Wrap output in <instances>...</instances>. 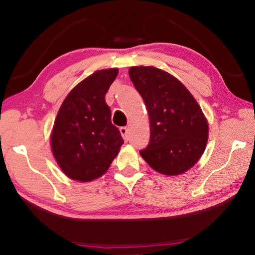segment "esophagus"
I'll use <instances>...</instances> for the list:
<instances>
[{"label": "esophagus", "mask_w": 255, "mask_h": 255, "mask_svg": "<svg viewBox=\"0 0 255 255\" xmlns=\"http://www.w3.org/2000/svg\"><path fill=\"white\" fill-rule=\"evenodd\" d=\"M120 132H121V134H122V136H123V139L125 140V141H128V128H125V127H122V128H120Z\"/></svg>", "instance_id": "34e87169"}]
</instances>
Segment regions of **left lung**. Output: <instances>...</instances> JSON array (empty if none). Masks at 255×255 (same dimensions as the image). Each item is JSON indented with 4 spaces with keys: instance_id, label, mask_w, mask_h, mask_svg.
Masks as SVG:
<instances>
[{
    "instance_id": "obj_1",
    "label": "left lung",
    "mask_w": 255,
    "mask_h": 255,
    "mask_svg": "<svg viewBox=\"0 0 255 255\" xmlns=\"http://www.w3.org/2000/svg\"><path fill=\"white\" fill-rule=\"evenodd\" d=\"M128 75L146 104L150 139L142 158L165 175L181 174L205 150L209 125L201 107L181 82L152 66H134Z\"/></svg>"
}]
</instances>
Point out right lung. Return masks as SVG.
Wrapping results in <instances>:
<instances>
[{"mask_svg": "<svg viewBox=\"0 0 255 255\" xmlns=\"http://www.w3.org/2000/svg\"><path fill=\"white\" fill-rule=\"evenodd\" d=\"M117 74V68L97 70L78 83L65 98L54 121L53 156L62 172L76 181L101 177L124 142L105 101Z\"/></svg>", "mask_w": 255, "mask_h": 255, "instance_id": "right-lung-1", "label": "right lung"}]
</instances>
